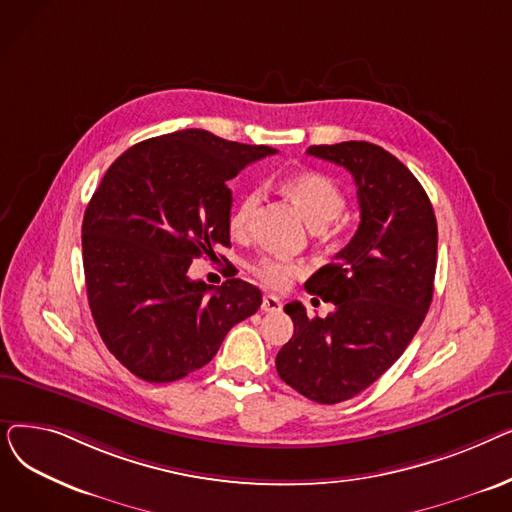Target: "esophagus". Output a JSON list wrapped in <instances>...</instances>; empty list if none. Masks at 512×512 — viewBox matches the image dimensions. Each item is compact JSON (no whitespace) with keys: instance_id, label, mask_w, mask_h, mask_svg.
Instances as JSON below:
<instances>
[{"instance_id":"esophagus-1","label":"esophagus","mask_w":512,"mask_h":512,"mask_svg":"<svg viewBox=\"0 0 512 512\" xmlns=\"http://www.w3.org/2000/svg\"><path fill=\"white\" fill-rule=\"evenodd\" d=\"M280 309H282V301L278 297H274V294H265L263 301H261V311L278 313Z\"/></svg>"}]
</instances>
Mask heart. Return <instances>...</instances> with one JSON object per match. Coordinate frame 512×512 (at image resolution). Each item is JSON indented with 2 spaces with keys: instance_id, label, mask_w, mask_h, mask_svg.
Instances as JSON below:
<instances>
[{
  "instance_id": "b5f03b06",
  "label": "heart",
  "mask_w": 512,
  "mask_h": 512,
  "mask_svg": "<svg viewBox=\"0 0 512 512\" xmlns=\"http://www.w3.org/2000/svg\"><path fill=\"white\" fill-rule=\"evenodd\" d=\"M284 191L297 203L313 230L330 226L344 211V193L336 180L324 172L303 170L282 180ZM259 205V191H247L232 207L228 226L230 232L240 236L249 228V220ZM255 276L270 288H284L292 276L299 272V265L280 257H263L253 265Z\"/></svg>"
}]
</instances>
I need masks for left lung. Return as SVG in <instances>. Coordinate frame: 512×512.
Returning a JSON list of instances; mask_svg holds the SVG:
<instances>
[{
	"label": "left lung",
	"instance_id": "obj_1",
	"mask_svg": "<svg viewBox=\"0 0 512 512\" xmlns=\"http://www.w3.org/2000/svg\"><path fill=\"white\" fill-rule=\"evenodd\" d=\"M307 153L353 174L361 224L334 261L305 282L334 311L309 317L299 301L284 307L294 334L276 369L305 398L336 405L378 380L423 324L434 297L438 224L419 180L386 149L346 141Z\"/></svg>",
	"mask_w": 512,
	"mask_h": 512
}]
</instances>
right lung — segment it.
I'll return each mask as SVG.
<instances>
[{
  "mask_svg": "<svg viewBox=\"0 0 512 512\" xmlns=\"http://www.w3.org/2000/svg\"><path fill=\"white\" fill-rule=\"evenodd\" d=\"M274 153L188 128L137 143L105 172L83 220L87 297L101 340L137 378L166 384L201 369L259 309L257 286L213 288L188 267L230 247L228 180Z\"/></svg>",
  "mask_w": 512,
  "mask_h": 512,
  "instance_id": "right-lung-1",
  "label": "right lung"
}]
</instances>
